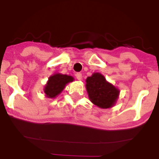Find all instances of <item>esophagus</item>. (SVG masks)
Segmentation results:
<instances>
[{
	"label": "esophagus",
	"instance_id": "obj_1",
	"mask_svg": "<svg viewBox=\"0 0 159 159\" xmlns=\"http://www.w3.org/2000/svg\"><path fill=\"white\" fill-rule=\"evenodd\" d=\"M75 76H76L77 79H78V81H81V78H82V75H81V73H77L76 75H75Z\"/></svg>",
	"mask_w": 159,
	"mask_h": 159
}]
</instances>
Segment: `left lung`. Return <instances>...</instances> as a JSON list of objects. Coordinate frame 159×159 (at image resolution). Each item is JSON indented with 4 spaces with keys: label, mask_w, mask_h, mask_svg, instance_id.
Instances as JSON below:
<instances>
[{
    "label": "left lung",
    "mask_w": 159,
    "mask_h": 159,
    "mask_svg": "<svg viewBox=\"0 0 159 159\" xmlns=\"http://www.w3.org/2000/svg\"><path fill=\"white\" fill-rule=\"evenodd\" d=\"M85 88L90 101L102 109L114 107L119 96L117 87L108 82L100 73H93L85 80Z\"/></svg>",
    "instance_id": "1"
}]
</instances>
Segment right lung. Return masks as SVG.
<instances>
[{"instance_id": "obj_1", "label": "right lung", "mask_w": 159, "mask_h": 159, "mask_svg": "<svg viewBox=\"0 0 159 159\" xmlns=\"http://www.w3.org/2000/svg\"><path fill=\"white\" fill-rule=\"evenodd\" d=\"M75 78L67 75H63L60 73L54 74L48 78V81L44 85V93L46 97L56 98L63 92L66 84L74 81Z\"/></svg>"}]
</instances>
